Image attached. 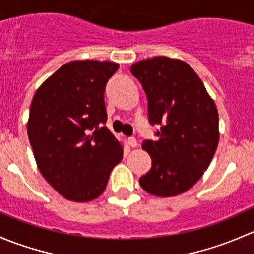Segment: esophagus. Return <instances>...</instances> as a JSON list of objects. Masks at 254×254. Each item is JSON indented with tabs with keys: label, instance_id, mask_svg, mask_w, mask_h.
<instances>
[{
	"label": "esophagus",
	"instance_id": "esophagus-1",
	"mask_svg": "<svg viewBox=\"0 0 254 254\" xmlns=\"http://www.w3.org/2000/svg\"><path fill=\"white\" fill-rule=\"evenodd\" d=\"M127 143H129V145L131 146V147H136V146H137V140L135 139V137H129V139H127Z\"/></svg>",
	"mask_w": 254,
	"mask_h": 254
}]
</instances>
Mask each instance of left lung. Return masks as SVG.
Wrapping results in <instances>:
<instances>
[{"instance_id": "1", "label": "left lung", "mask_w": 254, "mask_h": 254, "mask_svg": "<svg viewBox=\"0 0 254 254\" xmlns=\"http://www.w3.org/2000/svg\"><path fill=\"white\" fill-rule=\"evenodd\" d=\"M130 72L147 96L156 140H145L152 166L140 177L143 190L175 196L194 186L209 167L219 143V114L195 71L184 61L156 56L139 61Z\"/></svg>"}]
</instances>
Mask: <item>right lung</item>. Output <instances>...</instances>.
<instances>
[{"label": "right lung", "instance_id": "1", "mask_svg": "<svg viewBox=\"0 0 254 254\" xmlns=\"http://www.w3.org/2000/svg\"><path fill=\"white\" fill-rule=\"evenodd\" d=\"M118 68L109 61L68 63L32 101L27 129L38 168L68 200L98 198L123 158L120 142L104 127V92Z\"/></svg>", "mask_w": 254, "mask_h": 254}]
</instances>
